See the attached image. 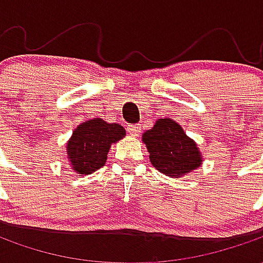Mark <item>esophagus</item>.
<instances>
[{"instance_id":"34e87169","label":"esophagus","mask_w":263,"mask_h":263,"mask_svg":"<svg viewBox=\"0 0 263 263\" xmlns=\"http://www.w3.org/2000/svg\"><path fill=\"white\" fill-rule=\"evenodd\" d=\"M128 132L131 134L132 137H139V134H141V125H139V124L128 125Z\"/></svg>"}]
</instances>
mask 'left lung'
I'll return each instance as SVG.
<instances>
[{
    "label": "left lung",
    "instance_id": "obj_1",
    "mask_svg": "<svg viewBox=\"0 0 263 263\" xmlns=\"http://www.w3.org/2000/svg\"><path fill=\"white\" fill-rule=\"evenodd\" d=\"M142 139L152 165L167 176L184 175L201 165L197 145L184 134L182 126L169 118L156 121Z\"/></svg>",
    "mask_w": 263,
    "mask_h": 263
}]
</instances>
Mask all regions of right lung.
<instances>
[{"label": "right lung", "mask_w": 263, "mask_h": 263, "mask_svg": "<svg viewBox=\"0 0 263 263\" xmlns=\"http://www.w3.org/2000/svg\"><path fill=\"white\" fill-rule=\"evenodd\" d=\"M125 137L118 124H108L101 118L90 120L74 129L67 143V156L73 171L90 175L104 166L111 143Z\"/></svg>", "instance_id": "1"}]
</instances>
